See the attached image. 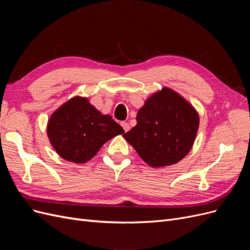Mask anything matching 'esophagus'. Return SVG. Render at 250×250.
Wrapping results in <instances>:
<instances>
[{
    "mask_svg": "<svg viewBox=\"0 0 250 250\" xmlns=\"http://www.w3.org/2000/svg\"><path fill=\"white\" fill-rule=\"evenodd\" d=\"M121 126L123 127V129H124L125 132H127L128 130L130 129V126H129V124H128L127 122H121Z\"/></svg>",
    "mask_w": 250,
    "mask_h": 250,
    "instance_id": "1",
    "label": "esophagus"
}]
</instances>
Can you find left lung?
<instances>
[{
    "label": "left lung",
    "instance_id": "left-lung-1",
    "mask_svg": "<svg viewBox=\"0 0 250 250\" xmlns=\"http://www.w3.org/2000/svg\"><path fill=\"white\" fill-rule=\"evenodd\" d=\"M199 127L198 112L175 90L164 87L138 111L137 125L123 137L153 168L178 163L190 152Z\"/></svg>",
    "mask_w": 250,
    "mask_h": 250
}]
</instances>
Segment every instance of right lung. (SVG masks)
Returning a JSON list of instances; mask_svg holds the SVG:
<instances>
[{"label": "right lung", "instance_id": "1", "mask_svg": "<svg viewBox=\"0 0 250 250\" xmlns=\"http://www.w3.org/2000/svg\"><path fill=\"white\" fill-rule=\"evenodd\" d=\"M47 133L60 157L84 164L107 141L124 133V129L109 115H103L90 104L87 98L76 96L52 113Z\"/></svg>", "mask_w": 250, "mask_h": 250}]
</instances>
